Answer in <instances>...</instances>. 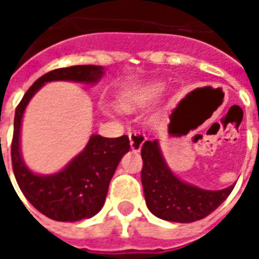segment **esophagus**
<instances>
[{"label": "esophagus", "mask_w": 259, "mask_h": 259, "mask_svg": "<svg viewBox=\"0 0 259 259\" xmlns=\"http://www.w3.org/2000/svg\"><path fill=\"white\" fill-rule=\"evenodd\" d=\"M129 140L132 150L133 151H140L143 143L146 141V136L141 135L140 132H132V133H129Z\"/></svg>", "instance_id": "34e87169"}]
</instances>
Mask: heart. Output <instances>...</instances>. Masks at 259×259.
<instances>
[{
    "instance_id": "1",
    "label": "heart",
    "mask_w": 259,
    "mask_h": 259,
    "mask_svg": "<svg viewBox=\"0 0 259 259\" xmlns=\"http://www.w3.org/2000/svg\"><path fill=\"white\" fill-rule=\"evenodd\" d=\"M163 84L161 83H151V84L141 87L140 90L126 97L122 100V108L126 112H135L141 108H147L155 104L159 100V97L162 96Z\"/></svg>"
}]
</instances>
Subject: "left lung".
Masks as SVG:
<instances>
[{
  "label": "left lung",
  "instance_id": "1",
  "mask_svg": "<svg viewBox=\"0 0 259 259\" xmlns=\"http://www.w3.org/2000/svg\"><path fill=\"white\" fill-rule=\"evenodd\" d=\"M141 183L148 209L163 221L190 223L208 217L233 190H205L179 179L163 159L158 140L141 147Z\"/></svg>",
  "mask_w": 259,
  "mask_h": 259
}]
</instances>
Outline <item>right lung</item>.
Here are the masks:
<instances>
[{
  "label": "right lung",
  "instance_id": "add662e5",
  "mask_svg": "<svg viewBox=\"0 0 259 259\" xmlns=\"http://www.w3.org/2000/svg\"><path fill=\"white\" fill-rule=\"evenodd\" d=\"M102 74L104 68L97 65H76L51 70L33 83L15 111L11 147L15 178L31 205L54 221L76 222L100 212L105 202L109 182L122 157L130 150L129 137L108 139L93 135L84 150L62 170L53 175H37L26 166L20 152L22 118L31 97L48 81L65 80L93 84Z\"/></svg>",
  "mask_w": 259,
  "mask_h": 259
}]
</instances>
